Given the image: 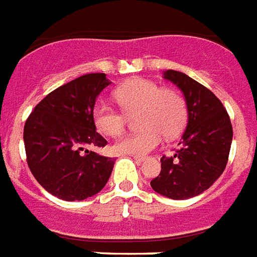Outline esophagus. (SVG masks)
<instances>
[{"label": "esophagus", "instance_id": "obj_1", "mask_svg": "<svg viewBox=\"0 0 257 257\" xmlns=\"http://www.w3.org/2000/svg\"><path fill=\"white\" fill-rule=\"evenodd\" d=\"M133 159L136 160V162H143V160L146 159V156H139V155H135V156H133Z\"/></svg>", "mask_w": 257, "mask_h": 257}]
</instances>
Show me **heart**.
I'll return each instance as SVG.
<instances>
[{
	"mask_svg": "<svg viewBox=\"0 0 257 257\" xmlns=\"http://www.w3.org/2000/svg\"><path fill=\"white\" fill-rule=\"evenodd\" d=\"M120 107L107 99L95 102L91 111L97 129L103 135L117 137L124 132L126 114H137L139 131L125 135L114 144L120 154L144 155L163 143L164 135L174 137L187 121V102L181 91L163 87L152 79L139 78L118 86L114 91Z\"/></svg>",
	"mask_w": 257,
	"mask_h": 257,
	"instance_id": "1",
	"label": "heart"
}]
</instances>
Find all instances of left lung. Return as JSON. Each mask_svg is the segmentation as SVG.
Instances as JSON below:
<instances>
[{
  "label": "left lung",
  "mask_w": 257,
  "mask_h": 257,
  "mask_svg": "<svg viewBox=\"0 0 257 257\" xmlns=\"http://www.w3.org/2000/svg\"><path fill=\"white\" fill-rule=\"evenodd\" d=\"M164 78L182 90L189 121L176 154L160 159L162 171L151 181V187L167 198L187 199L209 189L224 172L232 122L222 102L207 87L175 70H167Z\"/></svg>",
  "instance_id": "8db88e82"
}]
</instances>
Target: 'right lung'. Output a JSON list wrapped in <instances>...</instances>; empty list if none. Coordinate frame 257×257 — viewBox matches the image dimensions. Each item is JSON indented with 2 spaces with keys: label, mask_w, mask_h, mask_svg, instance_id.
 <instances>
[{
  "label": "right lung",
  "mask_w": 257,
  "mask_h": 257,
  "mask_svg": "<svg viewBox=\"0 0 257 257\" xmlns=\"http://www.w3.org/2000/svg\"><path fill=\"white\" fill-rule=\"evenodd\" d=\"M110 82L86 74L51 91L25 121L27 163L40 185L63 201H82L105 187L114 159L89 151L107 142L95 131L93 107Z\"/></svg>",
  "instance_id": "obj_1"
}]
</instances>
